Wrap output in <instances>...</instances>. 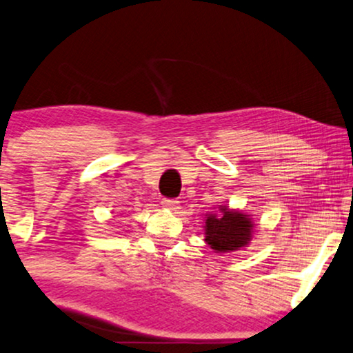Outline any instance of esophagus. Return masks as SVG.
<instances>
[{
  "label": "esophagus",
  "instance_id": "34e87169",
  "mask_svg": "<svg viewBox=\"0 0 353 353\" xmlns=\"http://www.w3.org/2000/svg\"><path fill=\"white\" fill-rule=\"evenodd\" d=\"M161 205L164 208H168V210H177L179 208V200H176V199H164L163 202H161Z\"/></svg>",
  "mask_w": 353,
  "mask_h": 353
}]
</instances>
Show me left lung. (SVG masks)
<instances>
[{"mask_svg":"<svg viewBox=\"0 0 353 353\" xmlns=\"http://www.w3.org/2000/svg\"><path fill=\"white\" fill-rule=\"evenodd\" d=\"M205 243L218 254L243 251L252 241L254 220L243 210L220 205L203 218Z\"/></svg>","mask_w":353,"mask_h":353,"instance_id":"obj_1","label":"left lung"}]
</instances>
